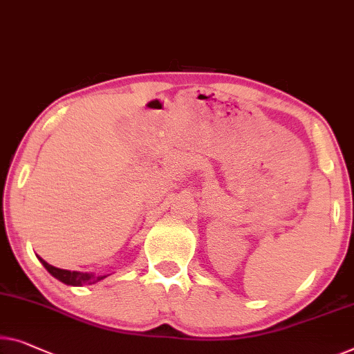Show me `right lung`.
Instances as JSON below:
<instances>
[{
	"mask_svg": "<svg viewBox=\"0 0 354 354\" xmlns=\"http://www.w3.org/2000/svg\"><path fill=\"white\" fill-rule=\"evenodd\" d=\"M39 261L42 262V266L47 268V272H49L52 277L60 279V281L65 284H71V286H86V284H95V283L102 281L103 278H106V275L95 277V275H92V273L63 270V268H57L54 266H50V263H47L44 259H41V257H39Z\"/></svg>",
	"mask_w": 354,
	"mask_h": 354,
	"instance_id": "obj_1",
	"label": "right lung"
}]
</instances>
